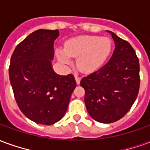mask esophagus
Masks as SVG:
<instances>
[{"instance_id": "34e87169", "label": "esophagus", "mask_w": 150, "mask_h": 150, "mask_svg": "<svg viewBox=\"0 0 150 150\" xmlns=\"http://www.w3.org/2000/svg\"><path fill=\"white\" fill-rule=\"evenodd\" d=\"M75 80H76V83H77V84H79L80 80H81V77H79V75H75Z\"/></svg>"}]
</instances>
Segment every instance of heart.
<instances>
[{"instance_id":"obj_1","label":"heart","mask_w":150,"mask_h":150,"mask_svg":"<svg viewBox=\"0 0 150 150\" xmlns=\"http://www.w3.org/2000/svg\"><path fill=\"white\" fill-rule=\"evenodd\" d=\"M112 46V41L108 38L82 35L67 40L64 44V51L58 50L57 56L63 63H69L70 58H78L79 70L90 73L104 64L110 54Z\"/></svg>"}]
</instances>
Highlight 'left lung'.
<instances>
[{
	"label": "left lung",
	"instance_id": "1",
	"mask_svg": "<svg viewBox=\"0 0 150 150\" xmlns=\"http://www.w3.org/2000/svg\"><path fill=\"white\" fill-rule=\"evenodd\" d=\"M110 32L115 50L109 61L80 81L90 116L98 122L121 119L134 104L140 88V64L135 50L127 41Z\"/></svg>",
	"mask_w": 150,
	"mask_h": 150
}]
</instances>
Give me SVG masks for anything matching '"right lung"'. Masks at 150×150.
Returning a JSON list of instances; mask_svg holds the SVG:
<instances>
[{
	"mask_svg": "<svg viewBox=\"0 0 150 150\" xmlns=\"http://www.w3.org/2000/svg\"><path fill=\"white\" fill-rule=\"evenodd\" d=\"M58 30H38L16 46L8 68L14 98L21 112L38 124L50 125L64 116L75 77L57 75L53 71L54 42Z\"/></svg>",
	"mask_w": 150,
	"mask_h": 150,
	"instance_id": "obj_1",
	"label": "right lung"
}]
</instances>
